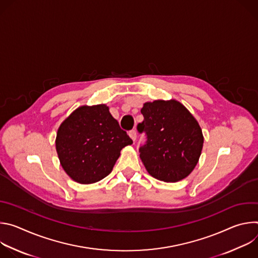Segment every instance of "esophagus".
<instances>
[{
    "label": "esophagus",
    "mask_w": 258,
    "mask_h": 258,
    "mask_svg": "<svg viewBox=\"0 0 258 258\" xmlns=\"http://www.w3.org/2000/svg\"><path fill=\"white\" fill-rule=\"evenodd\" d=\"M128 135H130V137H131V139L135 142V141H136V139H137V132H136V130L131 131V132L128 133Z\"/></svg>",
    "instance_id": "esophagus-1"
}]
</instances>
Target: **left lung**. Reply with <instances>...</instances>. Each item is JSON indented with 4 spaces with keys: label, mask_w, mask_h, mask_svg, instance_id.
Masks as SVG:
<instances>
[{
    "label": "left lung",
    "mask_w": 258,
    "mask_h": 258,
    "mask_svg": "<svg viewBox=\"0 0 258 258\" xmlns=\"http://www.w3.org/2000/svg\"><path fill=\"white\" fill-rule=\"evenodd\" d=\"M144 120L139 133L146 134L140 157L153 177L175 182L195 168L203 147L202 130L181 103L175 100L147 102L141 109Z\"/></svg>",
    "instance_id": "1"
}]
</instances>
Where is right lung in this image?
<instances>
[{"instance_id": "right-lung-1", "label": "right lung", "mask_w": 258, "mask_h": 258, "mask_svg": "<svg viewBox=\"0 0 258 258\" xmlns=\"http://www.w3.org/2000/svg\"><path fill=\"white\" fill-rule=\"evenodd\" d=\"M56 151L65 172L77 182L93 183L112 171L120 151L133 141L105 104L81 106L59 126Z\"/></svg>"}]
</instances>
